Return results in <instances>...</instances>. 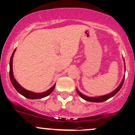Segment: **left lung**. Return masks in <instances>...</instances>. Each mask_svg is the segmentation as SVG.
Instances as JSON below:
<instances>
[{"mask_svg": "<svg viewBox=\"0 0 135 135\" xmlns=\"http://www.w3.org/2000/svg\"><path fill=\"white\" fill-rule=\"evenodd\" d=\"M124 80H125V77H123L122 82H121V83L120 84V85L117 87V88L116 89V90H115L114 91H112V92L110 93L109 94H108V95H102V96L88 97L86 96V95H84V94H82V93L80 92L78 90H76V91L77 93L79 94L80 96L82 98H83L84 99H85V100L88 101V102H105V101L108 100V99H109L110 98L113 97V95H115V94L119 91L120 89H121V87H122L123 84Z\"/></svg>", "mask_w": 135, "mask_h": 135, "instance_id": "left-lung-1", "label": "left lung"}]
</instances>
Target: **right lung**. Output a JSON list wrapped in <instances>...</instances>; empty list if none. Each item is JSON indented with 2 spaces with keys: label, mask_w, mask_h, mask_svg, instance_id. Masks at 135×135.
I'll return each instance as SVG.
<instances>
[{
  "label": "right lung",
  "mask_w": 135,
  "mask_h": 135,
  "mask_svg": "<svg viewBox=\"0 0 135 135\" xmlns=\"http://www.w3.org/2000/svg\"><path fill=\"white\" fill-rule=\"evenodd\" d=\"M15 50L16 49H14V51L12 53V55L11 57H10V71H9L10 82H11L12 84V86H14V88L16 90V91H18V93H20V94H22L23 96H24L25 98H28V99H40V98H45V97L49 95L55 89V84L53 85V86H52L49 90H48L47 91H44V92H42V93H35V92H33V91L26 90V89H24L23 88H22V86H21L17 82V81L16 80L15 78H14V75H13V71H12V59H13V56H14V52H15Z\"/></svg>",
  "instance_id": "right-lung-1"
}]
</instances>
